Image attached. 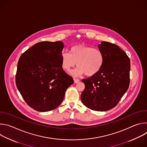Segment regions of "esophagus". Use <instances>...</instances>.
<instances>
[{
	"instance_id": "34e87169",
	"label": "esophagus",
	"mask_w": 147,
	"mask_h": 147,
	"mask_svg": "<svg viewBox=\"0 0 147 147\" xmlns=\"http://www.w3.org/2000/svg\"><path fill=\"white\" fill-rule=\"evenodd\" d=\"M74 83H78V82H80V80L76 79V78H74Z\"/></svg>"
}]
</instances>
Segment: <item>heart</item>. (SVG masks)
<instances>
[{"mask_svg": "<svg viewBox=\"0 0 147 147\" xmlns=\"http://www.w3.org/2000/svg\"><path fill=\"white\" fill-rule=\"evenodd\" d=\"M103 61V55L100 50L84 45L73 46L70 53L65 52L61 55V65L65 70L70 71L77 63L78 67L70 72L74 77L84 73L90 77L95 75L101 69Z\"/></svg>", "mask_w": 147, "mask_h": 147, "instance_id": "heart-1", "label": "heart"}]
</instances>
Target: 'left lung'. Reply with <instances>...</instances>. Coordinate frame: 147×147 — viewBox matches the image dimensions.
Segmentation results:
<instances>
[{
    "label": "left lung",
    "instance_id": "1",
    "mask_svg": "<svg viewBox=\"0 0 147 147\" xmlns=\"http://www.w3.org/2000/svg\"><path fill=\"white\" fill-rule=\"evenodd\" d=\"M104 57L100 71L82 80L86 86L81 95L86 107L96 111H107L116 106L130 84V60L116 45L102 41L98 45Z\"/></svg>",
    "mask_w": 147,
    "mask_h": 147
}]
</instances>
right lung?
<instances>
[{
  "label": "right lung",
  "mask_w": 147,
  "mask_h": 147,
  "mask_svg": "<svg viewBox=\"0 0 147 147\" xmlns=\"http://www.w3.org/2000/svg\"><path fill=\"white\" fill-rule=\"evenodd\" d=\"M64 47L61 41L40 42L19 59L17 87L26 102L37 111L48 112L58 107L74 82L61 67Z\"/></svg>",
  "instance_id": "right-lung-1"
}]
</instances>
